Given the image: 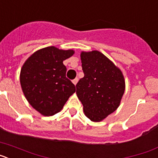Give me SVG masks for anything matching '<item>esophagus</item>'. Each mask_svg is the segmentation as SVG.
<instances>
[{"label":"esophagus","mask_w":158,"mask_h":158,"mask_svg":"<svg viewBox=\"0 0 158 158\" xmlns=\"http://www.w3.org/2000/svg\"><path fill=\"white\" fill-rule=\"evenodd\" d=\"M72 81H73V83L74 84V85H76V84L77 83V81H78V78L76 77V78H75V79H73V80Z\"/></svg>","instance_id":"34e87169"}]
</instances>
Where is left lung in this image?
I'll return each instance as SVG.
<instances>
[{"label": "left lung", "instance_id": "1", "mask_svg": "<svg viewBox=\"0 0 158 158\" xmlns=\"http://www.w3.org/2000/svg\"><path fill=\"white\" fill-rule=\"evenodd\" d=\"M82 70L77 95L86 116L100 122L118 108L125 90L122 72L100 51L81 52Z\"/></svg>", "mask_w": 158, "mask_h": 158}]
</instances>
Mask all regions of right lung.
<instances>
[{
  "instance_id": "right-lung-1",
  "label": "right lung",
  "mask_w": 158,
  "mask_h": 158,
  "mask_svg": "<svg viewBox=\"0 0 158 158\" xmlns=\"http://www.w3.org/2000/svg\"><path fill=\"white\" fill-rule=\"evenodd\" d=\"M48 47L36 51L25 62L20 71V85L25 97L36 111L45 116L59 112L76 87L65 77L64 60L73 54Z\"/></svg>"
}]
</instances>
